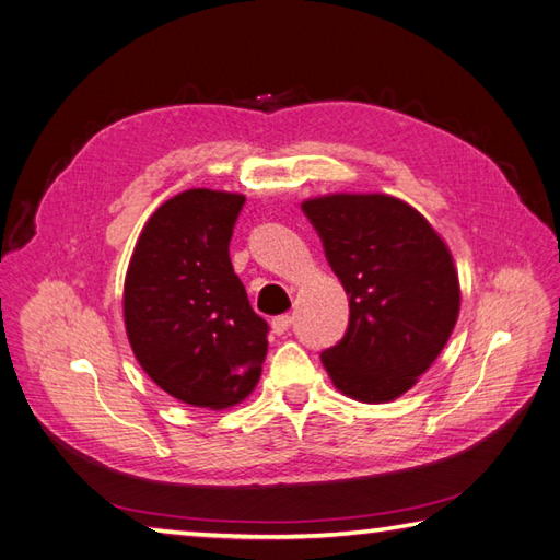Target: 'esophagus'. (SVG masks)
Returning <instances> with one entry per match:
<instances>
[{"mask_svg": "<svg viewBox=\"0 0 560 560\" xmlns=\"http://www.w3.org/2000/svg\"><path fill=\"white\" fill-rule=\"evenodd\" d=\"M291 328V315H277V318L271 320V330L277 335H283Z\"/></svg>", "mask_w": 560, "mask_h": 560, "instance_id": "obj_1", "label": "esophagus"}]
</instances>
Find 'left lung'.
<instances>
[{
	"label": "left lung",
	"instance_id": "left-lung-1",
	"mask_svg": "<svg viewBox=\"0 0 560 560\" xmlns=\"http://www.w3.org/2000/svg\"><path fill=\"white\" fill-rule=\"evenodd\" d=\"M301 208L350 299L348 332L323 350V368L352 399L394 401L455 328L460 283L451 249L419 210L384 192H332Z\"/></svg>",
	"mask_w": 560,
	"mask_h": 560
}]
</instances>
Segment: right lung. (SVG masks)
<instances>
[{
    "mask_svg": "<svg viewBox=\"0 0 560 560\" xmlns=\"http://www.w3.org/2000/svg\"><path fill=\"white\" fill-rule=\"evenodd\" d=\"M245 196L190 188L141 230L125 279V328L151 382L174 399L228 409L252 394L269 325L230 261Z\"/></svg>",
    "mask_w": 560,
    "mask_h": 560,
    "instance_id": "obj_1",
    "label": "right lung"
}]
</instances>
